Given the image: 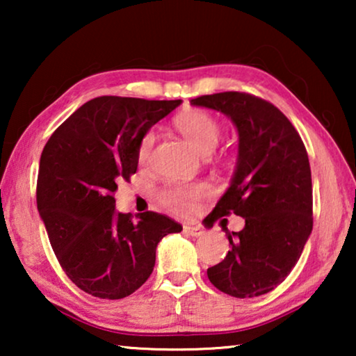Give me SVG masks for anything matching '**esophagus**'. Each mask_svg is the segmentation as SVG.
<instances>
[{"label": "esophagus", "mask_w": 356, "mask_h": 356, "mask_svg": "<svg viewBox=\"0 0 356 356\" xmlns=\"http://www.w3.org/2000/svg\"><path fill=\"white\" fill-rule=\"evenodd\" d=\"M184 232H186L189 236H194V238L202 236L204 233H206V232H204V228L199 227V225H184Z\"/></svg>", "instance_id": "esophagus-1"}]
</instances>
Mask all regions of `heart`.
Here are the masks:
<instances>
[{"label": "heart", "instance_id": "obj_1", "mask_svg": "<svg viewBox=\"0 0 356 356\" xmlns=\"http://www.w3.org/2000/svg\"><path fill=\"white\" fill-rule=\"evenodd\" d=\"M175 126L184 136V139L197 150L199 154L209 155L216 150L222 138V126L212 115L202 110H188L175 118ZM155 143V134L147 131L139 140L138 160L139 163L147 162L150 150ZM206 184H170L160 193L163 206L177 213H188L194 209L199 199L207 196Z\"/></svg>", "mask_w": 356, "mask_h": 356}]
</instances>
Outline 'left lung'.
Wrapping results in <instances>:
<instances>
[{
    "mask_svg": "<svg viewBox=\"0 0 356 356\" xmlns=\"http://www.w3.org/2000/svg\"><path fill=\"white\" fill-rule=\"evenodd\" d=\"M191 105L220 111L235 124L238 155L230 186L209 220L236 213L230 251L209 267L213 286L236 298L269 293L286 279L313 230V184L300 134L269 102L243 92L202 95Z\"/></svg>",
    "mask_w": 356,
    "mask_h": 356,
    "instance_id": "8db88e82",
    "label": "left lung"
}]
</instances>
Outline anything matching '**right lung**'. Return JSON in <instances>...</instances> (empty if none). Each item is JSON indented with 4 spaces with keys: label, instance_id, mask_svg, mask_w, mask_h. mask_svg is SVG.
<instances>
[{
    "label": "right lung",
    "instance_id": "right-lung-1",
    "mask_svg": "<svg viewBox=\"0 0 356 356\" xmlns=\"http://www.w3.org/2000/svg\"><path fill=\"white\" fill-rule=\"evenodd\" d=\"M181 100L97 97L48 139L40 157L37 207L66 275L104 300L129 296L149 279L155 250L183 227L157 212H118L116 181L138 170V145Z\"/></svg>",
    "mask_w": 356,
    "mask_h": 356
}]
</instances>
